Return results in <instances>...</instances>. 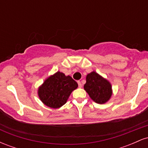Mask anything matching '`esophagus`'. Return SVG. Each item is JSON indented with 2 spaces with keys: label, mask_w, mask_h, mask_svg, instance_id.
Masks as SVG:
<instances>
[{
  "label": "esophagus",
  "mask_w": 148,
  "mask_h": 148,
  "mask_svg": "<svg viewBox=\"0 0 148 148\" xmlns=\"http://www.w3.org/2000/svg\"><path fill=\"white\" fill-rule=\"evenodd\" d=\"M77 83H78V85H79V88H81V87H82V84H81V81H77Z\"/></svg>",
  "instance_id": "34e87169"
}]
</instances>
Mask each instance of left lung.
<instances>
[{
    "label": "left lung",
    "mask_w": 148,
    "mask_h": 148,
    "mask_svg": "<svg viewBox=\"0 0 148 148\" xmlns=\"http://www.w3.org/2000/svg\"><path fill=\"white\" fill-rule=\"evenodd\" d=\"M84 87L90 99L99 104L109 101L113 95L111 83L95 71L87 74Z\"/></svg>",
    "instance_id": "1"
}]
</instances>
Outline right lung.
Here are the masks:
<instances>
[{
	"mask_svg": "<svg viewBox=\"0 0 148 148\" xmlns=\"http://www.w3.org/2000/svg\"><path fill=\"white\" fill-rule=\"evenodd\" d=\"M77 88L78 84L70 76L58 71L39 86L37 95L45 106L59 108L67 102L71 93Z\"/></svg>",
	"mask_w": 148,
	"mask_h": 148,
	"instance_id": "right-lung-1",
	"label": "right lung"
}]
</instances>
